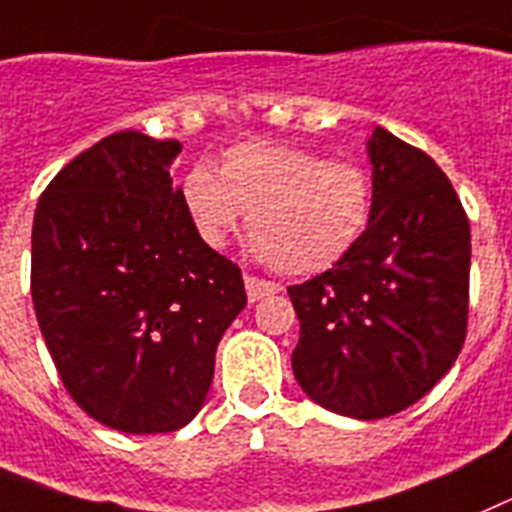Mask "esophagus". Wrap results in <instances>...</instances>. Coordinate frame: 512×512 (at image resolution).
<instances>
[{"label":"esophagus","instance_id":"1","mask_svg":"<svg viewBox=\"0 0 512 512\" xmlns=\"http://www.w3.org/2000/svg\"><path fill=\"white\" fill-rule=\"evenodd\" d=\"M244 288H247V299L255 304V301L265 299L270 293H278L281 286L273 281H262V278H255V275H244Z\"/></svg>","mask_w":512,"mask_h":512}]
</instances>
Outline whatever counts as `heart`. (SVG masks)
I'll return each mask as SVG.
<instances>
[{"mask_svg":"<svg viewBox=\"0 0 512 512\" xmlns=\"http://www.w3.org/2000/svg\"><path fill=\"white\" fill-rule=\"evenodd\" d=\"M182 203L198 237L224 247L247 213L252 252L286 275H319L353 252L371 224L366 170L317 151L247 141L221 157L219 175L198 162L182 180Z\"/></svg>","mask_w":512,"mask_h":512,"instance_id":"1","label":"heart"}]
</instances>
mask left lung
<instances>
[{
	"label": "left lung",
	"mask_w": 512,
	"mask_h": 512,
	"mask_svg": "<svg viewBox=\"0 0 512 512\" xmlns=\"http://www.w3.org/2000/svg\"><path fill=\"white\" fill-rule=\"evenodd\" d=\"M371 224L353 252L288 288L301 324L293 376L324 410L397 415L459 358L469 319L471 231L451 180L384 128L368 141Z\"/></svg>",
	"instance_id": "left-lung-1"
}]
</instances>
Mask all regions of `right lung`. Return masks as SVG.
I'll return each mask as SVG.
<instances>
[{
	"mask_svg": "<svg viewBox=\"0 0 512 512\" xmlns=\"http://www.w3.org/2000/svg\"><path fill=\"white\" fill-rule=\"evenodd\" d=\"M180 149L105 136L48 182L33 219L30 291L56 371L87 415L131 435L198 415L247 304L242 270L198 237L172 185Z\"/></svg>",
	"mask_w": 512,
	"mask_h": 512,
	"instance_id": "add662e5",
	"label": "right lung"
}]
</instances>
